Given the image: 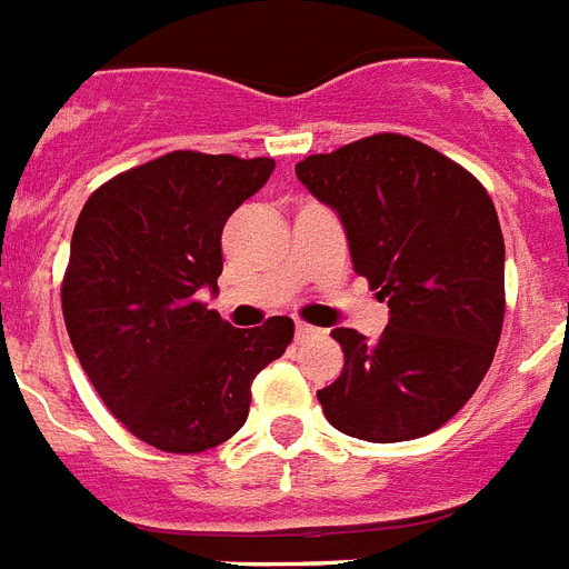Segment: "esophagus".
Here are the masks:
<instances>
[{"label": "esophagus", "instance_id": "34e87169", "mask_svg": "<svg viewBox=\"0 0 569 569\" xmlns=\"http://www.w3.org/2000/svg\"><path fill=\"white\" fill-rule=\"evenodd\" d=\"M317 331H320V329H313V326H308V322H297V340H299V343H302V340H308V338H313Z\"/></svg>", "mask_w": 569, "mask_h": 569}]
</instances>
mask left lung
I'll return each mask as SVG.
<instances>
[{
  "mask_svg": "<svg viewBox=\"0 0 569 569\" xmlns=\"http://www.w3.org/2000/svg\"><path fill=\"white\" fill-rule=\"evenodd\" d=\"M338 211L358 276L388 302L379 340L335 329L343 370L317 390L326 420L370 443L452 420L485 379L506 317V240L465 167L406 134H372L297 163Z\"/></svg>",
  "mask_w": 569,
  "mask_h": 569,
  "instance_id": "8db88e82",
  "label": "left lung"
}]
</instances>
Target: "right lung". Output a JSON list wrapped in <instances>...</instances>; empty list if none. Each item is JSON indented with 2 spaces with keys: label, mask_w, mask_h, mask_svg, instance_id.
<instances>
[{
  "label": "right lung",
  "mask_w": 569,
  "mask_h": 569,
  "mask_svg": "<svg viewBox=\"0 0 569 569\" xmlns=\"http://www.w3.org/2000/svg\"><path fill=\"white\" fill-rule=\"evenodd\" d=\"M272 170V158L170 152L81 208L63 322L108 411L149 447H220L247 422L252 379L293 340L290 317L231 329L199 302L217 293L222 226Z\"/></svg>",
  "instance_id": "right-lung-1"
}]
</instances>
